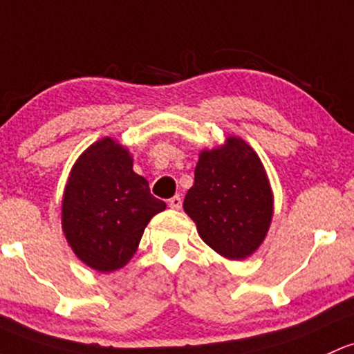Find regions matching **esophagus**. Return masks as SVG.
<instances>
[{
	"label": "esophagus",
	"instance_id": "34e87169",
	"mask_svg": "<svg viewBox=\"0 0 354 354\" xmlns=\"http://www.w3.org/2000/svg\"><path fill=\"white\" fill-rule=\"evenodd\" d=\"M168 205H169V208H173V209H181L183 200H181L180 195H174L173 198H169L168 200Z\"/></svg>",
	"mask_w": 354,
	"mask_h": 354
}]
</instances>
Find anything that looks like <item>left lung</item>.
<instances>
[{"mask_svg":"<svg viewBox=\"0 0 354 354\" xmlns=\"http://www.w3.org/2000/svg\"><path fill=\"white\" fill-rule=\"evenodd\" d=\"M183 208L201 240L228 260L259 250L274 216V193L254 147L239 136L203 149Z\"/></svg>","mask_w":354,"mask_h":354,"instance_id":"left-lung-1","label":"left lung"}]
</instances>
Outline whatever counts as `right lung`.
I'll list each match as a JSON object with an SVG mask.
<instances>
[{
  "mask_svg": "<svg viewBox=\"0 0 354 354\" xmlns=\"http://www.w3.org/2000/svg\"><path fill=\"white\" fill-rule=\"evenodd\" d=\"M166 208L133 171L129 149L102 138L77 158L62 198V230L77 259L97 272L122 269L145 228Z\"/></svg>",
  "mask_w": 354,
  "mask_h": 354,
  "instance_id": "obj_1",
  "label": "right lung"
}]
</instances>
